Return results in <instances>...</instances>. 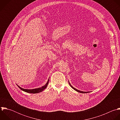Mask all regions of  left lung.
Segmentation results:
<instances>
[{
  "label": "left lung",
  "instance_id": "8db88e82",
  "mask_svg": "<svg viewBox=\"0 0 120 120\" xmlns=\"http://www.w3.org/2000/svg\"><path fill=\"white\" fill-rule=\"evenodd\" d=\"M68 83H69V85H70V86L73 89H74L75 90H76L77 92H79V93H89V92H84V91H80V90H78V89H77L76 88H74V87H73L72 86H71V85L70 84V83H69V81H68Z\"/></svg>",
  "mask_w": 120,
  "mask_h": 120
}]
</instances>
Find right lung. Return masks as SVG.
Here are the masks:
<instances>
[{
	"label": "right lung",
	"mask_w": 120,
	"mask_h": 120,
	"mask_svg": "<svg viewBox=\"0 0 120 120\" xmlns=\"http://www.w3.org/2000/svg\"><path fill=\"white\" fill-rule=\"evenodd\" d=\"M49 79L48 80L47 82L42 86L41 87H39V88H34V89H24L22 88V87H21L20 86H19L18 85L17 86H18L19 88H20V89H21L22 91L26 92V93H32V94H36V93H40L41 92H42L43 90H44L47 86L48 84L49 83Z\"/></svg>",
	"instance_id": "right-lung-1"
}]
</instances>
